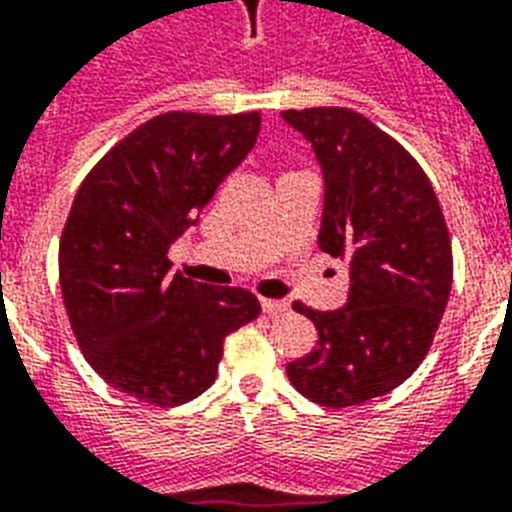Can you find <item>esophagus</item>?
I'll list each match as a JSON object with an SVG mask.
<instances>
[{"label": "esophagus", "mask_w": 512, "mask_h": 512, "mask_svg": "<svg viewBox=\"0 0 512 512\" xmlns=\"http://www.w3.org/2000/svg\"><path fill=\"white\" fill-rule=\"evenodd\" d=\"M260 306H263V314H268V317H273V314H282V311H287V303H284V300L260 298Z\"/></svg>", "instance_id": "34e87169"}]
</instances>
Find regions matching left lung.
I'll return each mask as SVG.
<instances>
[{"label":"left lung","mask_w":512,"mask_h":512,"mask_svg":"<svg viewBox=\"0 0 512 512\" xmlns=\"http://www.w3.org/2000/svg\"><path fill=\"white\" fill-rule=\"evenodd\" d=\"M325 179L319 249L349 265L338 311L295 303L317 349L287 365L300 395L325 408L368 403L427 357L454 279L446 220L427 174L389 134L346 107L287 109Z\"/></svg>","instance_id":"1"}]
</instances>
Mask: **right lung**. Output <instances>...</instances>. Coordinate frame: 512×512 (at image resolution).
Masks as SVG:
<instances>
[{"label":"right lung","instance_id":"obj_1","mask_svg":"<svg viewBox=\"0 0 512 512\" xmlns=\"http://www.w3.org/2000/svg\"><path fill=\"white\" fill-rule=\"evenodd\" d=\"M260 134V112H166L112 147L74 195L58 279L85 360L109 386L171 408L217 378L225 335L260 314L241 287L171 273L169 247L198 222Z\"/></svg>","mask_w":512,"mask_h":512}]
</instances>
